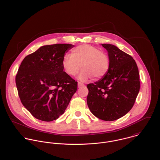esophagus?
<instances>
[{"label": "esophagus", "mask_w": 160, "mask_h": 160, "mask_svg": "<svg viewBox=\"0 0 160 160\" xmlns=\"http://www.w3.org/2000/svg\"><path fill=\"white\" fill-rule=\"evenodd\" d=\"M84 86V84L83 83H82V82H78V86L79 88H81V87H82V86Z\"/></svg>", "instance_id": "1"}]
</instances>
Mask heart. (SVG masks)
I'll return each instance as SVG.
<instances>
[{"instance_id": "heart-1", "label": "heart", "mask_w": 160, "mask_h": 160, "mask_svg": "<svg viewBox=\"0 0 160 160\" xmlns=\"http://www.w3.org/2000/svg\"><path fill=\"white\" fill-rule=\"evenodd\" d=\"M62 67L69 76L76 75L80 69L82 70L79 79L86 81L93 76L96 79L104 77L108 72L110 58L107 53L90 44H81L74 48L70 55H65L62 60Z\"/></svg>"}]
</instances>
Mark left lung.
I'll use <instances>...</instances> for the list:
<instances>
[{"instance_id": "8db88e82", "label": "left lung", "mask_w": 160, "mask_h": 160, "mask_svg": "<svg viewBox=\"0 0 160 160\" xmlns=\"http://www.w3.org/2000/svg\"><path fill=\"white\" fill-rule=\"evenodd\" d=\"M110 58L107 74L93 84H89L87 103L92 113L106 121L116 120L132 108L140 90L137 64L129 54L117 47L103 44Z\"/></svg>"}]
</instances>
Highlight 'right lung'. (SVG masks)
Returning a JSON list of instances; mask_svg holds the SVG:
<instances>
[{
	"label": "right lung",
	"instance_id": "1",
	"mask_svg": "<svg viewBox=\"0 0 160 160\" xmlns=\"http://www.w3.org/2000/svg\"><path fill=\"white\" fill-rule=\"evenodd\" d=\"M74 47L57 44L40 47L23 59L16 75L23 106L34 118L52 121L63 114L78 89V82L63 71L65 52Z\"/></svg>",
	"mask_w": 160,
	"mask_h": 160
}]
</instances>
